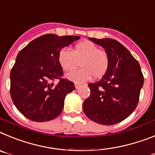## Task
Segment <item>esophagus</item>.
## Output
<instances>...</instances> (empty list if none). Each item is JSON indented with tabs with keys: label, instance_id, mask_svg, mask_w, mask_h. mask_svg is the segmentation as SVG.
Segmentation results:
<instances>
[{
	"label": "esophagus",
	"instance_id": "esophagus-1",
	"mask_svg": "<svg viewBox=\"0 0 155 155\" xmlns=\"http://www.w3.org/2000/svg\"><path fill=\"white\" fill-rule=\"evenodd\" d=\"M80 84H79V83H75V87H76V89H79V87H80Z\"/></svg>",
	"mask_w": 155,
	"mask_h": 155
}]
</instances>
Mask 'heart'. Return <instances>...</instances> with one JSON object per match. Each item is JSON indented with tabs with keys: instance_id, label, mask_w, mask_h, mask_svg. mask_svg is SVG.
<instances>
[{
	"instance_id": "heart-1",
	"label": "heart",
	"mask_w": 155,
	"mask_h": 155,
	"mask_svg": "<svg viewBox=\"0 0 155 155\" xmlns=\"http://www.w3.org/2000/svg\"><path fill=\"white\" fill-rule=\"evenodd\" d=\"M58 61L64 71H71L79 64L81 68L66 75V78L76 83H83L91 79L105 75L110 64L107 52L94 43L85 40L75 45L73 51L62 48L58 54Z\"/></svg>"
}]
</instances>
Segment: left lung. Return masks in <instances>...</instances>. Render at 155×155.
<instances>
[{"label": "left lung", "mask_w": 155, "mask_h": 155, "mask_svg": "<svg viewBox=\"0 0 155 155\" xmlns=\"http://www.w3.org/2000/svg\"><path fill=\"white\" fill-rule=\"evenodd\" d=\"M104 48L109 68L99 81L89 83L91 95L83 109L90 119L102 125H114L130 116L137 106L143 76L139 62L124 46L109 38H89Z\"/></svg>", "instance_id": "obj_1"}]
</instances>
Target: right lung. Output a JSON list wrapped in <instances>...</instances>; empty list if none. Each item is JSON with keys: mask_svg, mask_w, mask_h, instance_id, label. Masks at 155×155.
<instances>
[{"mask_svg": "<svg viewBox=\"0 0 155 155\" xmlns=\"http://www.w3.org/2000/svg\"><path fill=\"white\" fill-rule=\"evenodd\" d=\"M79 38L45 34L20 51L11 71L10 93L24 116L34 122H47L61 114L65 96L75 90V85L62 78L58 54ZM55 79H59L58 84L53 83Z\"/></svg>", "mask_w": 155, "mask_h": 155, "instance_id": "right-lung-1", "label": "right lung"}]
</instances>
